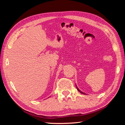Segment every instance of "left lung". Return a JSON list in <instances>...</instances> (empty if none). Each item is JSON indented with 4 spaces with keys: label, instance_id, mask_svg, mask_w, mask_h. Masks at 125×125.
Returning a JSON list of instances; mask_svg holds the SVG:
<instances>
[{
    "label": "left lung",
    "instance_id": "left-lung-1",
    "mask_svg": "<svg viewBox=\"0 0 125 125\" xmlns=\"http://www.w3.org/2000/svg\"><path fill=\"white\" fill-rule=\"evenodd\" d=\"M76 87H77V90H78V91H79V92L80 93H82V94H84V93H83V92H81V91H80L79 89H78V87H77V85H76Z\"/></svg>",
    "mask_w": 125,
    "mask_h": 125
}]
</instances>
